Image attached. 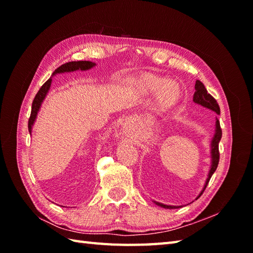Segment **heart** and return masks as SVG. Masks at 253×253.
Wrapping results in <instances>:
<instances>
[{
    "mask_svg": "<svg viewBox=\"0 0 253 253\" xmlns=\"http://www.w3.org/2000/svg\"><path fill=\"white\" fill-rule=\"evenodd\" d=\"M124 91L133 101H141L152 94L151 109L162 114L173 110L184 96V88L176 79H166L161 75L143 72L128 78Z\"/></svg>",
    "mask_w": 253,
    "mask_h": 253,
    "instance_id": "b5f03b06",
    "label": "heart"
}]
</instances>
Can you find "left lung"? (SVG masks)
I'll list each match as a JSON object with an SVG mask.
<instances>
[{"label": "left lung", "instance_id": "obj_1", "mask_svg": "<svg viewBox=\"0 0 253 253\" xmlns=\"http://www.w3.org/2000/svg\"><path fill=\"white\" fill-rule=\"evenodd\" d=\"M195 94H193V102L195 103L201 105L203 107H206V109L211 110L213 112H215L216 114H219V106L217 104L216 100L213 98V96L208 93V90L204 87V84L200 82V80H197L196 84H195ZM221 138H222V129H221V126H219V122L216 118V122H215V132H214V136L211 140V168H210L209 170V174H208V178L206 180V184H204V187L202 191L199 193V196L196 198L197 199L202 195V192L206 189L210 178H211L212 175L214 174V171L216 170L217 169V165H218V161H219V152H218V143L221 141ZM154 203L157 204V206L161 207V208H164V209H178L181 207H175V206H165V204L162 203H159V202H155Z\"/></svg>", "mask_w": 253, "mask_h": 253}]
</instances>
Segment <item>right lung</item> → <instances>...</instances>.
<instances>
[{
	"instance_id": "obj_1",
	"label": "right lung",
	"mask_w": 253,
	"mask_h": 253,
	"mask_svg": "<svg viewBox=\"0 0 253 253\" xmlns=\"http://www.w3.org/2000/svg\"><path fill=\"white\" fill-rule=\"evenodd\" d=\"M95 66V63L93 62H89V61H77V62H68L63 64L58 68H56L54 73H53L52 76L57 74H64V73H72V72H76V71H89L92 67ZM51 84H52V77L46 80L45 84L42 85L40 88V90L38 91V93L36 94L34 102H32V106H31V114H30V118L28 121V129L31 135L32 131V126L36 122V118L38 113L40 111V107L43 103V101L45 99V96L49 92V90L51 88Z\"/></svg>"
}]
</instances>
